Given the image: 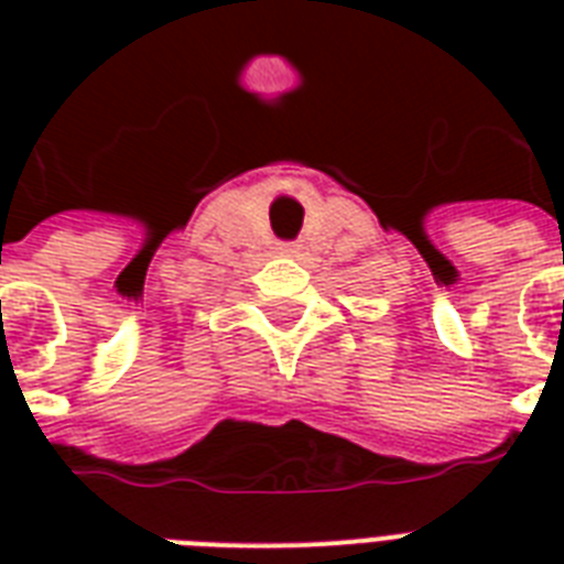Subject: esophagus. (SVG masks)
Returning a JSON list of instances; mask_svg holds the SVG:
<instances>
[{
    "label": "esophagus",
    "instance_id": "esophagus-1",
    "mask_svg": "<svg viewBox=\"0 0 564 564\" xmlns=\"http://www.w3.org/2000/svg\"><path fill=\"white\" fill-rule=\"evenodd\" d=\"M278 254H281V257H299L301 246H295V242H281V246H278Z\"/></svg>",
    "mask_w": 564,
    "mask_h": 564
}]
</instances>
